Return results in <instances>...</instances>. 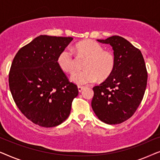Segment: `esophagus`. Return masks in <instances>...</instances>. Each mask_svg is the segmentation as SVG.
<instances>
[{"mask_svg":"<svg viewBox=\"0 0 160 160\" xmlns=\"http://www.w3.org/2000/svg\"><path fill=\"white\" fill-rule=\"evenodd\" d=\"M83 89H84V87H82V86H78V92H80L82 91Z\"/></svg>","mask_w":160,"mask_h":160,"instance_id":"34e87169","label":"esophagus"}]
</instances>
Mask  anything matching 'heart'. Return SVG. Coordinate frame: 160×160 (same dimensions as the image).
Returning <instances> with one entry per match:
<instances>
[{
	"mask_svg": "<svg viewBox=\"0 0 160 160\" xmlns=\"http://www.w3.org/2000/svg\"><path fill=\"white\" fill-rule=\"evenodd\" d=\"M74 49L78 55L86 58L84 71H78L71 76V81L77 84H87L98 80H106L112 74L115 68V57L110 51L97 41L84 40L76 43ZM62 71L72 73L76 71V59L71 50L66 48L60 52L57 60Z\"/></svg>",
	"mask_w": 160,
	"mask_h": 160,
	"instance_id": "heart-1",
	"label": "heart"
}]
</instances>
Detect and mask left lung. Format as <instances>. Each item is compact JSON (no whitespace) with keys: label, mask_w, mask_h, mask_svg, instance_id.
I'll list each match as a JSON object with an SVG mask.
<instances>
[{"label":"left lung","mask_w":160,"mask_h":160,"mask_svg":"<svg viewBox=\"0 0 160 160\" xmlns=\"http://www.w3.org/2000/svg\"><path fill=\"white\" fill-rule=\"evenodd\" d=\"M97 41L112 47L116 63L112 74L93 87L92 108L102 122L120 124L134 114L143 100L148 78L146 64L141 51L121 36Z\"/></svg>","instance_id":"1"}]
</instances>
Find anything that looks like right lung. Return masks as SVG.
Here are the masks:
<instances>
[{"label":"right lung","mask_w":160,"mask_h":160,"mask_svg":"<svg viewBox=\"0 0 160 160\" xmlns=\"http://www.w3.org/2000/svg\"><path fill=\"white\" fill-rule=\"evenodd\" d=\"M71 37L41 35L15 55L8 83L17 106L28 119L43 128L62 124L71 113L77 86L70 82L57 62Z\"/></svg>","instance_id":"right-lung-1"}]
</instances>
